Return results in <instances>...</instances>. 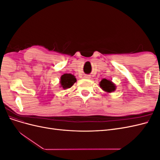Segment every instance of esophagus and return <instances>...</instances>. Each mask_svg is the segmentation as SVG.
<instances>
[{
    "label": "esophagus",
    "mask_w": 160,
    "mask_h": 160,
    "mask_svg": "<svg viewBox=\"0 0 160 160\" xmlns=\"http://www.w3.org/2000/svg\"><path fill=\"white\" fill-rule=\"evenodd\" d=\"M85 78H86V79H89L90 78V77L89 76H85Z\"/></svg>",
    "instance_id": "esophagus-1"
}]
</instances>
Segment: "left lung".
<instances>
[{
  "instance_id": "obj_1",
  "label": "left lung",
  "mask_w": 160,
  "mask_h": 160,
  "mask_svg": "<svg viewBox=\"0 0 160 160\" xmlns=\"http://www.w3.org/2000/svg\"><path fill=\"white\" fill-rule=\"evenodd\" d=\"M99 85L103 91L108 92V93H111L115 90L116 87L113 83L111 81L108 80L106 79H103L101 81Z\"/></svg>"
}]
</instances>
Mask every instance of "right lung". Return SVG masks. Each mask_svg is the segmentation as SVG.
I'll return each instance as SVG.
<instances>
[{
	"label": "right lung",
	"instance_id": "1",
	"mask_svg": "<svg viewBox=\"0 0 160 160\" xmlns=\"http://www.w3.org/2000/svg\"><path fill=\"white\" fill-rule=\"evenodd\" d=\"M76 81L77 79L73 75L70 73H65L61 77V87H62L64 89L70 88Z\"/></svg>",
	"mask_w": 160,
	"mask_h": 160
}]
</instances>
